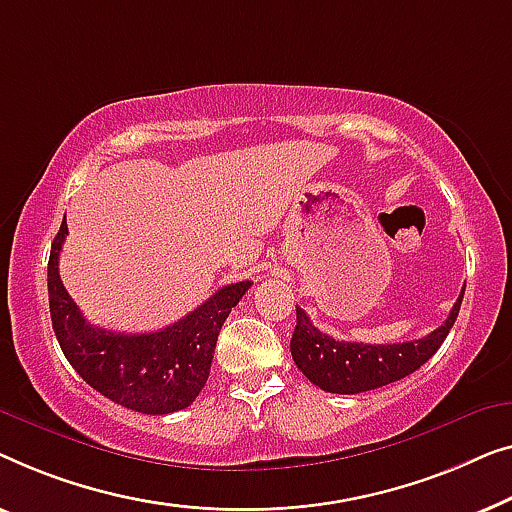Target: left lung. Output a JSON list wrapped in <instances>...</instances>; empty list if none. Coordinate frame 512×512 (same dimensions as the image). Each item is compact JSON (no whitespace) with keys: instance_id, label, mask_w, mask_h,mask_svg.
<instances>
[{"instance_id":"left-lung-1","label":"left lung","mask_w":512,"mask_h":512,"mask_svg":"<svg viewBox=\"0 0 512 512\" xmlns=\"http://www.w3.org/2000/svg\"><path fill=\"white\" fill-rule=\"evenodd\" d=\"M464 290L466 285L441 327L417 341L387 345L336 341L334 336L315 327L311 318L297 306V327L290 341L294 364L313 385L331 394H359L397 383L420 369L441 348L459 315Z\"/></svg>"}]
</instances>
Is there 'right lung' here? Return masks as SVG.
<instances>
[{
    "label": "right lung",
    "instance_id": "add662e5",
    "mask_svg": "<svg viewBox=\"0 0 512 512\" xmlns=\"http://www.w3.org/2000/svg\"><path fill=\"white\" fill-rule=\"evenodd\" d=\"M67 218V215H64ZM67 220L48 259V304L57 343L90 387L120 406L167 415L190 406L206 385L215 343L227 315L250 290V280L220 287L211 299L174 325L150 334H118L90 325L60 280V250Z\"/></svg>",
    "mask_w": 512,
    "mask_h": 512
}]
</instances>
